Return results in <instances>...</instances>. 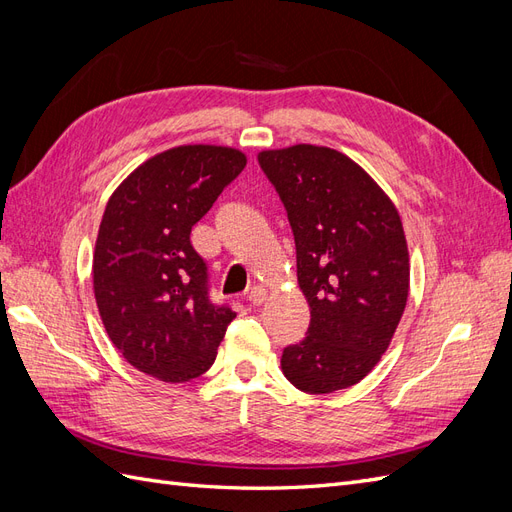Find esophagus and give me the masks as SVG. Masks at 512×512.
Here are the masks:
<instances>
[{
    "mask_svg": "<svg viewBox=\"0 0 512 512\" xmlns=\"http://www.w3.org/2000/svg\"><path fill=\"white\" fill-rule=\"evenodd\" d=\"M247 299H250V303H254V305H262L267 301V288L252 286V290L247 292Z\"/></svg>",
    "mask_w": 512,
    "mask_h": 512,
    "instance_id": "esophagus-1",
    "label": "esophagus"
}]
</instances>
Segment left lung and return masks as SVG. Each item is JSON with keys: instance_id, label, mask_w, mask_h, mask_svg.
I'll return each mask as SVG.
<instances>
[{"instance_id": "8db88e82", "label": "left lung", "mask_w": 512, "mask_h": 512, "mask_svg": "<svg viewBox=\"0 0 512 512\" xmlns=\"http://www.w3.org/2000/svg\"><path fill=\"white\" fill-rule=\"evenodd\" d=\"M280 194L297 247V277L312 309L282 371L299 391L322 395L376 367L406 309L408 245L391 198L365 170L329 147L258 153Z\"/></svg>"}]
</instances>
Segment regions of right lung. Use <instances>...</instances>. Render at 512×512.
Listing matches in <instances>:
<instances>
[{
	"label": "right lung",
	"instance_id": "1",
	"mask_svg": "<svg viewBox=\"0 0 512 512\" xmlns=\"http://www.w3.org/2000/svg\"><path fill=\"white\" fill-rule=\"evenodd\" d=\"M237 149L183 145L138 166L106 203L94 254L104 329L130 365L188 382L213 365L228 303L209 297V267L192 226L245 168Z\"/></svg>",
	"mask_w": 512,
	"mask_h": 512
}]
</instances>
